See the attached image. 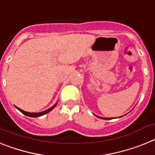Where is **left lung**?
<instances>
[{"instance_id": "8db88e82", "label": "left lung", "mask_w": 155, "mask_h": 155, "mask_svg": "<svg viewBox=\"0 0 155 155\" xmlns=\"http://www.w3.org/2000/svg\"><path fill=\"white\" fill-rule=\"evenodd\" d=\"M100 117V118H103V119H106V120H108V119H110V118H105V117Z\"/></svg>"}]
</instances>
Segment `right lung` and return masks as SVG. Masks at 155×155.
Returning <instances> with one entry per match:
<instances>
[{
  "instance_id": "add662e5",
  "label": "right lung",
  "mask_w": 155,
  "mask_h": 155,
  "mask_svg": "<svg viewBox=\"0 0 155 155\" xmlns=\"http://www.w3.org/2000/svg\"><path fill=\"white\" fill-rule=\"evenodd\" d=\"M55 105H56V104H55L54 106H52L51 107H50L49 109L46 110H45V111H42V112H39V113H30V112H26V111H24V110H21L20 108L17 107H15L17 108V109L19 110L20 112H22L23 114H25V115L28 116V117H41V116L44 115V114H45L48 113L49 111H51V110L53 109L54 107H55Z\"/></svg>"
}]
</instances>
